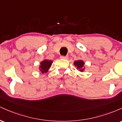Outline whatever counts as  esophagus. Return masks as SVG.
Masks as SVG:
<instances>
[{
  "label": "esophagus",
  "mask_w": 122,
  "mask_h": 122,
  "mask_svg": "<svg viewBox=\"0 0 122 122\" xmlns=\"http://www.w3.org/2000/svg\"><path fill=\"white\" fill-rule=\"evenodd\" d=\"M60 58H62V59L68 60V56H61L60 57Z\"/></svg>",
  "instance_id": "obj_1"
}]
</instances>
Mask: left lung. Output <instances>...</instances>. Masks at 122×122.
Segmentation results:
<instances>
[{
	"label": "left lung",
	"instance_id": "obj_1",
	"mask_svg": "<svg viewBox=\"0 0 122 122\" xmlns=\"http://www.w3.org/2000/svg\"><path fill=\"white\" fill-rule=\"evenodd\" d=\"M84 63L81 60H79V61H76L74 62V65L77 66V69H80V71L81 72H82L84 71V69H82V66H84Z\"/></svg>",
	"mask_w": 122,
	"mask_h": 122
}]
</instances>
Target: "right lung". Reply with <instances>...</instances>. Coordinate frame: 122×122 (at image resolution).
<instances>
[{"instance_id": "obj_1", "label": "right lung", "mask_w": 122, "mask_h": 122, "mask_svg": "<svg viewBox=\"0 0 122 122\" xmlns=\"http://www.w3.org/2000/svg\"><path fill=\"white\" fill-rule=\"evenodd\" d=\"M51 64H52V61H49V60H44L41 62L40 66L41 72L42 73L47 72L51 66Z\"/></svg>"}]
</instances>
